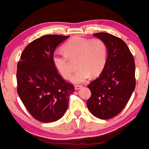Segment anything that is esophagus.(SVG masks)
<instances>
[{
	"label": "esophagus",
	"instance_id": "esophagus-1",
	"mask_svg": "<svg viewBox=\"0 0 149 149\" xmlns=\"http://www.w3.org/2000/svg\"><path fill=\"white\" fill-rule=\"evenodd\" d=\"M82 86H83L82 85H76V86H75V89L78 90V89H79V88H81Z\"/></svg>",
	"mask_w": 149,
	"mask_h": 149
}]
</instances>
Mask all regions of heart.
<instances>
[{
  "label": "heart",
  "instance_id": "obj_1",
  "mask_svg": "<svg viewBox=\"0 0 149 149\" xmlns=\"http://www.w3.org/2000/svg\"><path fill=\"white\" fill-rule=\"evenodd\" d=\"M63 52L53 53L54 67L63 79L70 77L73 72L70 61L77 59L78 70L71 77L73 83H83L90 76H97L102 73L107 60V46L100 38L72 37L63 46Z\"/></svg>",
  "mask_w": 149,
  "mask_h": 149
}]
</instances>
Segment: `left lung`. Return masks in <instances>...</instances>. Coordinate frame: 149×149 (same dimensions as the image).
<instances>
[{
    "instance_id": "1",
    "label": "left lung",
    "mask_w": 149,
    "mask_h": 149,
    "mask_svg": "<svg viewBox=\"0 0 149 149\" xmlns=\"http://www.w3.org/2000/svg\"><path fill=\"white\" fill-rule=\"evenodd\" d=\"M94 36L107 46V60L98 78L88 85L91 95L87 100L91 113L100 119L108 120L120 113L136 87V65L131 52L120 38L109 33Z\"/></svg>"
}]
</instances>
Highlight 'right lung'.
<instances>
[{
	"label": "right lung",
	"instance_id": "obj_1",
	"mask_svg": "<svg viewBox=\"0 0 149 149\" xmlns=\"http://www.w3.org/2000/svg\"><path fill=\"white\" fill-rule=\"evenodd\" d=\"M70 36L48 34L36 39L24 49L17 64V93L37 120L51 123L62 118L75 88L54 67L56 47Z\"/></svg>",
	"mask_w": 149,
	"mask_h": 149
}]
</instances>
